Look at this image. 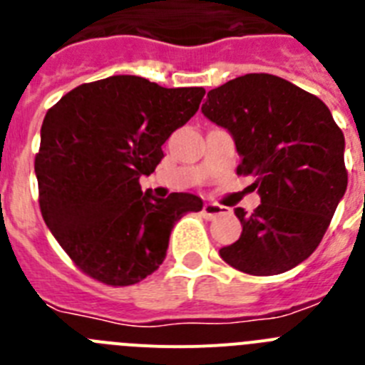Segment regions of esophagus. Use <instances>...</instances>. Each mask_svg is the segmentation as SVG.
<instances>
[{"label": "esophagus", "instance_id": "1", "mask_svg": "<svg viewBox=\"0 0 365 365\" xmlns=\"http://www.w3.org/2000/svg\"><path fill=\"white\" fill-rule=\"evenodd\" d=\"M228 210L225 208V206H219L215 205V202H205V206H202V215L208 219H215L219 217V215H227Z\"/></svg>", "mask_w": 365, "mask_h": 365}]
</instances>
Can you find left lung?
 Wrapping results in <instances>:
<instances>
[{
	"label": "left lung",
	"instance_id": "obj_1",
	"mask_svg": "<svg viewBox=\"0 0 365 365\" xmlns=\"http://www.w3.org/2000/svg\"><path fill=\"white\" fill-rule=\"evenodd\" d=\"M202 113L227 128L241 155L237 175H254L261 205L235 208L240 240L222 247L228 265L274 276L307 259L347 188L344 133L327 106L302 87L250 73L208 91Z\"/></svg>",
	"mask_w": 365,
	"mask_h": 365
}]
</instances>
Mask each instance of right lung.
Here are the masks:
<instances>
[{"label":"right lung","mask_w":365,"mask_h":365,"mask_svg":"<svg viewBox=\"0 0 365 365\" xmlns=\"http://www.w3.org/2000/svg\"><path fill=\"white\" fill-rule=\"evenodd\" d=\"M205 89H166L118 74L82 83L47 111L34 159L45 225L73 263L109 287L143 282L166 257L177 221L199 212L193 193L143 195L140 177L197 113Z\"/></svg>","instance_id":"right-lung-1"}]
</instances>
